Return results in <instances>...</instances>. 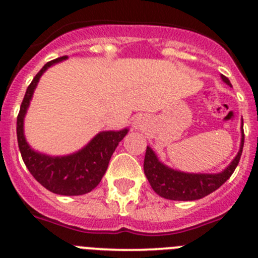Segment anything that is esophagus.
Returning <instances> with one entry per match:
<instances>
[{"instance_id": "obj_1", "label": "esophagus", "mask_w": 258, "mask_h": 258, "mask_svg": "<svg viewBox=\"0 0 258 258\" xmlns=\"http://www.w3.org/2000/svg\"><path fill=\"white\" fill-rule=\"evenodd\" d=\"M145 126V118L144 117H137L134 122V127L137 130H141Z\"/></svg>"}]
</instances>
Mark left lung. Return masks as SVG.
<instances>
[{"label":"left lung","mask_w":258,"mask_h":258,"mask_svg":"<svg viewBox=\"0 0 258 258\" xmlns=\"http://www.w3.org/2000/svg\"><path fill=\"white\" fill-rule=\"evenodd\" d=\"M221 79L223 82L231 86L230 80L227 77L222 75ZM243 142L244 134L243 130H242L241 146L237 156L233 158V161L227 166V168L220 173H186L172 170V168L167 167L162 162H160L152 148L147 146L144 162L145 175L153 191L163 199L173 200V201L200 200L220 188L231 177V175L240 162Z\"/></svg>","instance_id":"left-lung-1"}]
</instances>
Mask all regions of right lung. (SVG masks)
<instances>
[{
    "mask_svg": "<svg viewBox=\"0 0 258 258\" xmlns=\"http://www.w3.org/2000/svg\"><path fill=\"white\" fill-rule=\"evenodd\" d=\"M66 58L67 56H63L47 62L27 87L17 116V141L26 167L45 188L63 196H79L88 194L100 183L107 170L111 156L128 130L100 132L79 152L61 157L43 155L30 147L23 134V118L33 91L48 67Z\"/></svg>",
    "mask_w": 258,
    "mask_h": 258,
    "instance_id": "1",
    "label": "right lung"
}]
</instances>
